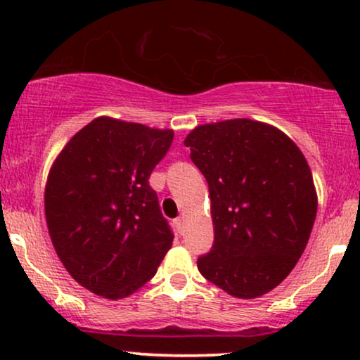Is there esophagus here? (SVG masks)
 <instances>
[{
  "label": "esophagus",
  "instance_id": "34e87169",
  "mask_svg": "<svg viewBox=\"0 0 360 360\" xmlns=\"http://www.w3.org/2000/svg\"><path fill=\"white\" fill-rule=\"evenodd\" d=\"M176 226H177V230H179V232L183 233V229H184V217L176 218Z\"/></svg>",
  "mask_w": 360,
  "mask_h": 360
}]
</instances>
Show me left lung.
<instances>
[{
  "mask_svg": "<svg viewBox=\"0 0 360 360\" xmlns=\"http://www.w3.org/2000/svg\"><path fill=\"white\" fill-rule=\"evenodd\" d=\"M184 146L212 200L214 242L198 269L233 298L266 295L296 266L315 223L303 152L279 128L249 118L198 125Z\"/></svg>",
  "mask_w": 360,
  "mask_h": 360,
  "instance_id": "left-lung-1",
  "label": "left lung"
}]
</instances>
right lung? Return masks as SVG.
I'll return each instance as SVG.
<instances>
[{"label": "right lung", "mask_w": 360, "mask_h": 360, "mask_svg": "<svg viewBox=\"0 0 360 360\" xmlns=\"http://www.w3.org/2000/svg\"><path fill=\"white\" fill-rule=\"evenodd\" d=\"M174 131L98 117L53 160L45 220L65 271L106 300L134 295L155 276L172 235L148 177Z\"/></svg>", "instance_id": "add662e5"}]
</instances>
